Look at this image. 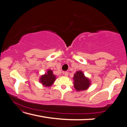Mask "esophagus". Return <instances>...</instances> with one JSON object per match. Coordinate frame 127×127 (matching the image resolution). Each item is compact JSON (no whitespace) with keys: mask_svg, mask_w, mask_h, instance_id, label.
Wrapping results in <instances>:
<instances>
[{"mask_svg":"<svg viewBox=\"0 0 127 127\" xmlns=\"http://www.w3.org/2000/svg\"><path fill=\"white\" fill-rule=\"evenodd\" d=\"M64 76H65V77H67L68 76V72H65L64 73Z\"/></svg>","mask_w":127,"mask_h":127,"instance_id":"1","label":"esophagus"}]
</instances>
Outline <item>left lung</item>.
I'll return each mask as SVG.
<instances>
[{"label":"left lung","instance_id":"8db88e82","mask_svg":"<svg viewBox=\"0 0 127 127\" xmlns=\"http://www.w3.org/2000/svg\"><path fill=\"white\" fill-rule=\"evenodd\" d=\"M73 85L75 90L77 91H85L90 87L91 85V80L85 76L82 71L79 70L74 74L73 78Z\"/></svg>","mask_w":127,"mask_h":127}]
</instances>
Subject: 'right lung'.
<instances>
[{
  "mask_svg": "<svg viewBox=\"0 0 127 127\" xmlns=\"http://www.w3.org/2000/svg\"><path fill=\"white\" fill-rule=\"evenodd\" d=\"M56 80V76L53 74V70L48 69L44 74L40 76L39 82L44 87H50Z\"/></svg>",
  "mask_w": 127,
  "mask_h": 127,
  "instance_id": "1",
  "label": "right lung"
}]
</instances>
